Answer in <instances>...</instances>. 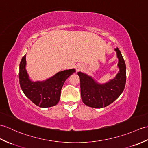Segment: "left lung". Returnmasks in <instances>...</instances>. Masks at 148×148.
<instances>
[{"label":"left lung","instance_id":"obj_1","mask_svg":"<svg viewBox=\"0 0 148 148\" xmlns=\"http://www.w3.org/2000/svg\"><path fill=\"white\" fill-rule=\"evenodd\" d=\"M118 58L119 72L115 77L105 83H99L91 75L78 72L80 78L82 102L90 107L101 108L117 99L124 90L126 82V66L118 48L115 49Z\"/></svg>","mask_w":148,"mask_h":148}]
</instances>
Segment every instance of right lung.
<instances>
[{"label":"right lung","mask_w":148,"mask_h":148,"mask_svg":"<svg viewBox=\"0 0 148 148\" xmlns=\"http://www.w3.org/2000/svg\"><path fill=\"white\" fill-rule=\"evenodd\" d=\"M26 55L19 64V79L22 91L33 103L42 108L56 105L60 100L62 88L71 75L75 73V69L58 72L44 81L30 79L26 69Z\"/></svg>","instance_id":"1"}]
</instances>
